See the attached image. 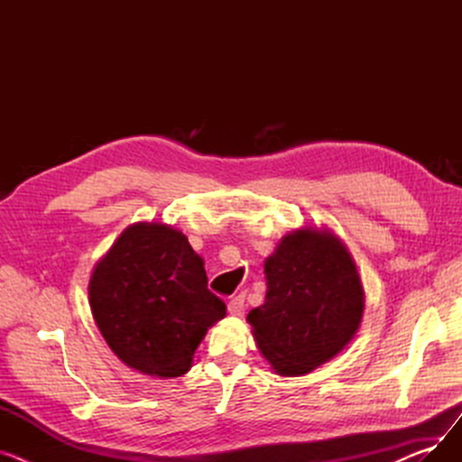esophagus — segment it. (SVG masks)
Segmentation results:
<instances>
[{"label": "esophagus", "mask_w": 462, "mask_h": 462, "mask_svg": "<svg viewBox=\"0 0 462 462\" xmlns=\"http://www.w3.org/2000/svg\"><path fill=\"white\" fill-rule=\"evenodd\" d=\"M228 312H230V317H236V319L244 317V314H245V300H244V296H237V298L228 301Z\"/></svg>", "instance_id": "esophagus-1"}]
</instances>
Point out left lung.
Segmentation results:
<instances>
[{
    "mask_svg": "<svg viewBox=\"0 0 462 462\" xmlns=\"http://www.w3.org/2000/svg\"><path fill=\"white\" fill-rule=\"evenodd\" d=\"M265 298L247 314L258 350L279 376H303L357 333L365 290L356 262L329 228L286 234L263 262Z\"/></svg>",
    "mask_w": 462,
    "mask_h": 462,
    "instance_id": "8db88e82",
    "label": "left lung"
}]
</instances>
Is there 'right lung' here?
Returning <instances> with one entry per match:
<instances>
[{
    "instance_id": "add662e5",
    "label": "right lung",
    "mask_w": 462,
    "mask_h": 462,
    "mask_svg": "<svg viewBox=\"0 0 462 462\" xmlns=\"http://www.w3.org/2000/svg\"><path fill=\"white\" fill-rule=\"evenodd\" d=\"M89 307L110 350L153 378H178L208 329L226 317L187 236L159 221L127 226L89 277Z\"/></svg>"
}]
</instances>
